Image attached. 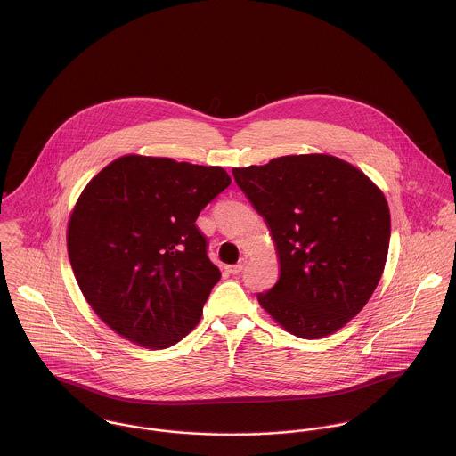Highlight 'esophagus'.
I'll list each match as a JSON object with an SVG mask.
<instances>
[{
  "label": "esophagus",
  "instance_id": "esophagus-1",
  "mask_svg": "<svg viewBox=\"0 0 456 456\" xmlns=\"http://www.w3.org/2000/svg\"><path fill=\"white\" fill-rule=\"evenodd\" d=\"M246 267V258H241L236 265H232V267H229V273H232V274H240V273H243V269Z\"/></svg>",
  "mask_w": 456,
  "mask_h": 456
}]
</instances>
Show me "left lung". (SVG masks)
<instances>
[{
  "mask_svg": "<svg viewBox=\"0 0 456 456\" xmlns=\"http://www.w3.org/2000/svg\"><path fill=\"white\" fill-rule=\"evenodd\" d=\"M264 216L280 280L258 304L288 333L315 340L344 328L386 267L390 211L382 189L331 154H291L232 168Z\"/></svg>",
  "mask_w": 456,
  "mask_h": 456,
  "instance_id": "1",
  "label": "left lung"
}]
</instances>
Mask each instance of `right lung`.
<instances>
[{
    "label": "right lung",
    "instance_id": "right-lung-1",
    "mask_svg": "<svg viewBox=\"0 0 456 456\" xmlns=\"http://www.w3.org/2000/svg\"><path fill=\"white\" fill-rule=\"evenodd\" d=\"M231 185L220 167L126 154L79 194L68 253L88 305L119 337L167 349L201 319L220 271L196 218Z\"/></svg>",
    "mask_w": 456,
    "mask_h": 456
}]
</instances>
